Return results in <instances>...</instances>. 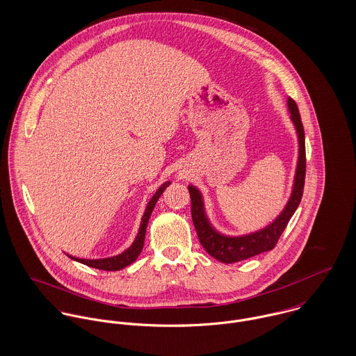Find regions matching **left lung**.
Returning <instances> with one entry per match:
<instances>
[{"instance_id":"1","label":"left lung","mask_w":356,"mask_h":356,"mask_svg":"<svg viewBox=\"0 0 356 356\" xmlns=\"http://www.w3.org/2000/svg\"><path fill=\"white\" fill-rule=\"evenodd\" d=\"M286 105H288L289 118L296 130L299 153H298V163H296L291 196L285 204L284 209L280 212V215H277V218L273 222H270L268 225H266L259 230L241 234V236L222 234L208 220V216L204 208L202 192L193 185L188 186L191 199H192V219H193V225L197 232L200 244L203 245L204 250L208 254L222 263H236V261L252 257L254 254L271 251L275 247L278 238L281 237L288 222L291 220V218L293 216L295 211L300 204L303 189H305V129H303L302 118H300L296 102H293L291 97H288Z\"/></svg>"}]
</instances>
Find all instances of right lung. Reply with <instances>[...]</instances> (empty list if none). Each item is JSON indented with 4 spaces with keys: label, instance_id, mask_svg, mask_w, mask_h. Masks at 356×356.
<instances>
[{
    "label": "right lung",
    "instance_id": "right-lung-1",
    "mask_svg": "<svg viewBox=\"0 0 356 356\" xmlns=\"http://www.w3.org/2000/svg\"><path fill=\"white\" fill-rule=\"evenodd\" d=\"M171 185L170 181L164 182L157 191L156 193L153 195L152 199L149 200V203L145 208V212H144V216H143V220H141V226H140V230H138V234L136 237V240L133 241V244L126 250L123 251L122 254H116V256H111V257H104V259H79V257H74V256H70L72 260L75 261H79L82 264H86L89 267H93V268H99V270H105V271H118V270H122L124 267H127L129 264H131L137 257L138 254H141L143 248H144V241H145V233H147V226H148V222H149V218L152 215L153 208L157 203L159 197L163 195V192L165 191V188Z\"/></svg>",
    "mask_w": 356,
    "mask_h": 356
}]
</instances>
